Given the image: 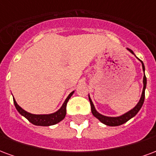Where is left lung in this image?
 <instances>
[{"label": "left lung", "mask_w": 156, "mask_h": 156, "mask_svg": "<svg viewBox=\"0 0 156 156\" xmlns=\"http://www.w3.org/2000/svg\"><path fill=\"white\" fill-rule=\"evenodd\" d=\"M128 50L130 51L132 54H134L133 51L131 49H129ZM141 63H142V68H143V71L144 72V65L143 63V62L141 61ZM143 83H144V88H143V92H142V95H141V98L140 99V101L137 104V105L134 107L133 109H131L130 111L127 112L126 114L121 115V116H119V117H107V116H105V115H100L99 113L96 111V109L94 108V105L92 102L91 98L89 97V102H90V105H91V111L93 115L98 119V120L101 121L103 124H106V125H108V126H119V125H121V124L126 123L128 120H129L131 118H133L134 116L137 115V113L140 111V109L142 107V105L144 104V90H145V88H146V77H145V74L144 75V78H143Z\"/></svg>", "instance_id": "1"}]
</instances>
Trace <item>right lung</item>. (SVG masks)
<instances>
[{
    "mask_svg": "<svg viewBox=\"0 0 156 156\" xmlns=\"http://www.w3.org/2000/svg\"><path fill=\"white\" fill-rule=\"evenodd\" d=\"M73 92L74 91H73L70 94L68 95V98H66V100L63 103L62 106L60 108V109H58V111L55 112L53 114H51V115H32L28 112L25 111L24 109H22L16 104L15 98L13 99V102H14V105H15V107L17 109V111L22 116H24L27 119H28L29 122H31L32 124H35V125H39V126H49V125L58 124V122H60L64 119L66 113H67V111H66L67 104H68L69 98H71V96L73 94Z\"/></svg>",
    "mask_w": 156,
    "mask_h": 156,
    "instance_id": "1",
    "label": "right lung"
}]
</instances>
